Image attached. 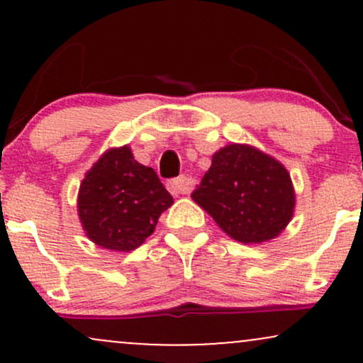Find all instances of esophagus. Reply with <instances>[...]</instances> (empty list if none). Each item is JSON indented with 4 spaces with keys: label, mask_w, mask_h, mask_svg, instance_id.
<instances>
[{
    "label": "esophagus",
    "mask_w": 363,
    "mask_h": 363,
    "mask_svg": "<svg viewBox=\"0 0 363 363\" xmlns=\"http://www.w3.org/2000/svg\"><path fill=\"white\" fill-rule=\"evenodd\" d=\"M169 191L172 193L174 196H179V194H187L191 191V181L187 177H177V179H172V181H169Z\"/></svg>",
    "instance_id": "esophagus-1"
}]
</instances>
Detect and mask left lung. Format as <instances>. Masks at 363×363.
Returning a JSON list of instances; mask_svg holds the SVG:
<instances>
[{"label":"left lung","mask_w":363,"mask_h":363,"mask_svg":"<svg viewBox=\"0 0 363 363\" xmlns=\"http://www.w3.org/2000/svg\"><path fill=\"white\" fill-rule=\"evenodd\" d=\"M191 198L225 234L244 244L277 237L289 225L295 206L290 174L280 162L235 143L215 153Z\"/></svg>","instance_id":"obj_1"}]
</instances>
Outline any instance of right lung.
Here are the masks:
<instances>
[{"label":"right lung","mask_w":363,"mask_h":363,"mask_svg":"<svg viewBox=\"0 0 363 363\" xmlns=\"http://www.w3.org/2000/svg\"><path fill=\"white\" fill-rule=\"evenodd\" d=\"M174 199L152 167L138 164L128 147L112 148L86 172L78 215L91 242L133 251L153 234L158 216Z\"/></svg>","instance_id":"right-lung-1"}]
</instances>
